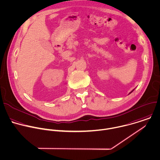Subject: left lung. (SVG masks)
I'll use <instances>...</instances> for the list:
<instances>
[{"instance_id": "1", "label": "left lung", "mask_w": 160, "mask_h": 160, "mask_svg": "<svg viewBox=\"0 0 160 160\" xmlns=\"http://www.w3.org/2000/svg\"><path fill=\"white\" fill-rule=\"evenodd\" d=\"M132 91H133V90H132V91H131V92H130V93H131V92H132ZM130 93H129V94H130Z\"/></svg>"}]
</instances>
